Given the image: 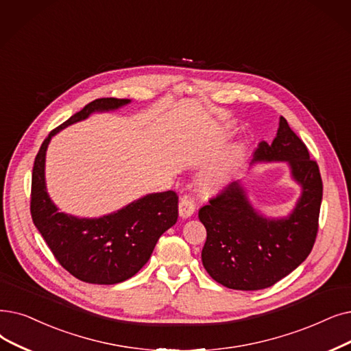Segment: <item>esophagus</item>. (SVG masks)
I'll list each match as a JSON object with an SVG mask.
<instances>
[{
  "instance_id": "34e87169",
  "label": "esophagus",
  "mask_w": 351,
  "mask_h": 351,
  "mask_svg": "<svg viewBox=\"0 0 351 351\" xmlns=\"http://www.w3.org/2000/svg\"><path fill=\"white\" fill-rule=\"evenodd\" d=\"M195 212V204L188 196H184L179 202V217L180 218H191Z\"/></svg>"
}]
</instances>
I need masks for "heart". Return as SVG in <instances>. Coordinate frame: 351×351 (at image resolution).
I'll return each instance as SVG.
<instances>
[{
  "label": "heart",
  "instance_id": "heart-1",
  "mask_svg": "<svg viewBox=\"0 0 351 351\" xmlns=\"http://www.w3.org/2000/svg\"><path fill=\"white\" fill-rule=\"evenodd\" d=\"M242 156V152L237 150V154L234 155L232 160H230L228 163H225L223 166H218V167H213L209 172H206L202 179H201V184L205 189L212 191V189H218L221 186H223L228 180H230L231 176V167L234 163L239 162Z\"/></svg>",
  "mask_w": 351,
  "mask_h": 351
}]
</instances>
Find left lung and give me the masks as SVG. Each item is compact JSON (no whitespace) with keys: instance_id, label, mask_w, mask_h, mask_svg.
Wrapping results in <instances>:
<instances>
[{"instance_id":"1","label":"left lung","mask_w":351,"mask_h":351,"mask_svg":"<svg viewBox=\"0 0 351 351\" xmlns=\"http://www.w3.org/2000/svg\"><path fill=\"white\" fill-rule=\"evenodd\" d=\"M287 162L301 188L288 217L267 218L250 202L241 180L223 188L199 209L206 228L202 264L223 287L255 291L274 285L293 272L313 250L323 199V182L307 146L284 117L271 145L261 142L251 165Z\"/></svg>"}]
</instances>
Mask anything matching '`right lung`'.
<instances>
[{"label": "right lung", "instance_id": "1", "mask_svg": "<svg viewBox=\"0 0 351 351\" xmlns=\"http://www.w3.org/2000/svg\"><path fill=\"white\" fill-rule=\"evenodd\" d=\"M129 99L104 97L84 106L50 132L38 150L32 179V218L56 260L71 276L90 284L112 285L132 278L149 261L160 235L178 221L173 191L149 193L100 218L60 212L45 186V154L53 136L91 113L110 112Z\"/></svg>", "mask_w": 351, "mask_h": 351}]
</instances>
